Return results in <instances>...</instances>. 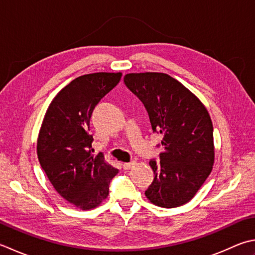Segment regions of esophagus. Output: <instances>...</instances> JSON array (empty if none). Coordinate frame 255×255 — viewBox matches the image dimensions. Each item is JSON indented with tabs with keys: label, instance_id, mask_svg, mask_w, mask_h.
I'll return each instance as SVG.
<instances>
[{
	"label": "esophagus",
	"instance_id": "34e87169",
	"mask_svg": "<svg viewBox=\"0 0 255 255\" xmlns=\"http://www.w3.org/2000/svg\"><path fill=\"white\" fill-rule=\"evenodd\" d=\"M133 164H134V162H126L123 164V168L125 169V170H128V169H130Z\"/></svg>",
	"mask_w": 255,
	"mask_h": 255
}]
</instances>
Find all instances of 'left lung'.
<instances>
[{
    "label": "left lung",
    "instance_id": "left-lung-1",
    "mask_svg": "<svg viewBox=\"0 0 255 255\" xmlns=\"http://www.w3.org/2000/svg\"><path fill=\"white\" fill-rule=\"evenodd\" d=\"M124 81L143 103L152 130L163 136L160 161H149L154 178L144 194L161 208L186 204L213 168L210 115L196 95L168 74L130 73Z\"/></svg>",
    "mask_w": 255,
    "mask_h": 255
}]
</instances>
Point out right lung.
Returning a JSON list of instances; mask_svg holds the SVG:
<instances>
[{"label":"right lung","mask_w":255,"mask_h":255,"mask_svg":"<svg viewBox=\"0 0 255 255\" xmlns=\"http://www.w3.org/2000/svg\"><path fill=\"white\" fill-rule=\"evenodd\" d=\"M122 73H93L75 78L49 104L37 138V156L59 196L82 210L98 207L108 197L118 173L102 156L92 153L88 133L93 111L116 86Z\"/></svg>","instance_id":"right-lung-1"}]
</instances>
